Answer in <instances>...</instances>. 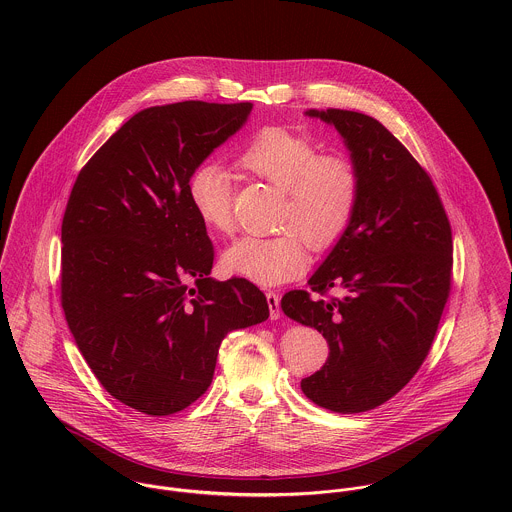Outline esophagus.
Masks as SVG:
<instances>
[{"mask_svg":"<svg viewBox=\"0 0 512 512\" xmlns=\"http://www.w3.org/2000/svg\"><path fill=\"white\" fill-rule=\"evenodd\" d=\"M266 299H268V307H270V317L272 319H280V313H282V309H280V295L276 292H268L266 293Z\"/></svg>","mask_w":512,"mask_h":512,"instance_id":"1","label":"esophagus"}]
</instances>
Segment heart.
<instances>
[{"mask_svg":"<svg viewBox=\"0 0 512 512\" xmlns=\"http://www.w3.org/2000/svg\"><path fill=\"white\" fill-rule=\"evenodd\" d=\"M238 165L282 191L274 236H244L222 254L226 272L260 286L297 278L307 262L305 242L323 252L347 232L361 199L359 165L345 153H319L317 144L284 126H266L238 151ZM189 201L217 234L234 230L232 177L215 161L199 163L187 181Z\"/></svg>","mask_w":512,"mask_h":512,"instance_id":"1","label":"heart"}]
</instances>
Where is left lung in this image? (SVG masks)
<instances>
[{
    "label": "left lung",
    "mask_w": 512,
    "mask_h": 512,
    "mask_svg": "<svg viewBox=\"0 0 512 512\" xmlns=\"http://www.w3.org/2000/svg\"><path fill=\"white\" fill-rule=\"evenodd\" d=\"M333 124L361 171L347 232L309 278L282 297L293 321L329 345L303 394L339 414L372 410L398 394L426 361L451 290L453 240L428 171L378 120L351 110H309ZM341 287L345 298H325Z\"/></svg>",
    "instance_id": "8db88e82"
}]
</instances>
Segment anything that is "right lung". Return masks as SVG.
<instances>
[{
  "label": "right lung",
  "instance_id": "obj_1",
  "mask_svg": "<svg viewBox=\"0 0 512 512\" xmlns=\"http://www.w3.org/2000/svg\"><path fill=\"white\" fill-rule=\"evenodd\" d=\"M250 102L187 100L132 116L80 169L61 226V303L98 382L147 416L213 382L226 333L262 323L266 295L209 278L215 250L187 181L246 122Z\"/></svg>",
  "mask_w": 512,
  "mask_h": 512
}]
</instances>
